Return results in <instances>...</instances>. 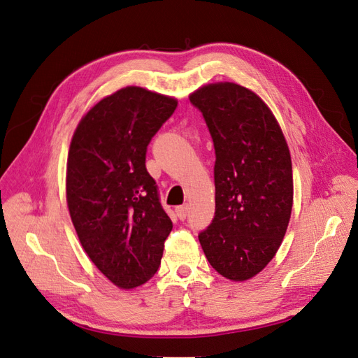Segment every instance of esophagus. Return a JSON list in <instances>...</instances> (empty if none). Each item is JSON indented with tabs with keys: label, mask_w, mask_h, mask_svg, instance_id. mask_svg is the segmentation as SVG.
<instances>
[{
	"label": "esophagus",
	"mask_w": 358,
	"mask_h": 358,
	"mask_svg": "<svg viewBox=\"0 0 358 358\" xmlns=\"http://www.w3.org/2000/svg\"><path fill=\"white\" fill-rule=\"evenodd\" d=\"M176 213L178 215L180 220H184V218L187 217V213H189V205H181V206H177L176 208Z\"/></svg>",
	"instance_id": "34e87169"
}]
</instances>
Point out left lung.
Listing matches in <instances>:
<instances>
[{"label":"left lung","instance_id":"left-lung-1","mask_svg":"<svg viewBox=\"0 0 358 358\" xmlns=\"http://www.w3.org/2000/svg\"><path fill=\"white\" fill-rule=\"evenodd\" d=\"M189 98L215 150V215L199 242L218 273L247 281L275 257L290 222V150L272 110L251 89L218 82Z\"/></svg>","mask_w":358,"mask_h":358}]
</instances>
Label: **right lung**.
Returning <instances> with one entry per match:
<instances>
[{
  "instance_id": "1",
  "label": "right lung",
  "mask_w": 358,
  "mask_h": 358,
  "mask_svg": "<svg viewBox=\"0 0 358 358\" xmlns=\"http://www.w3.org/2000/svg\"><path fill=\"white\" fill-rule=\"evenodd\" d=\"M177 98L126 86L80 119L66 160V205L92 263L131 290L156 273L172 230L145 169L147 145Z\"/></svg>"
}]
</instances>
